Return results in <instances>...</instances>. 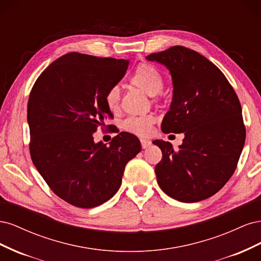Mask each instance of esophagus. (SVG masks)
Listing matches in <instances>:
<instances>
[{
	"label": "esophagus",
	"instance_id": "esophagus-1",
	"mask_svg": "<svg viewBox=\"0 0 261 261\" xmlns=\"http://www.w3.org/2000/svg\"><path fill=\"white\" fill-rule=\"evenodd\" d=\"M140 144H141V148H143V149H147L150 145H151V141L148 140V139L141 138V139H140Z\"/></svg>",
	"mask_w": 261,
	"mask_h": 261
}]
</instances>
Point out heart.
<instances>
[{
  "instance_id": "obj_1",
  "label": "heart",
  "mask_w": 261,
  "mask_h": 261,
  "mask_svg": "<svg viewBox=\"0 0 261 261\" xmlns=\"http://www.w3.org/2000/svg\"><path fill=\"white\" fill-rule=\"evenodd\" d=\"M130 83L148 96H156L163 88V80L155 68L148 64L139 65L130 78ZM106 103L111 111H115L120 101V88L113 86L106 93ZM154 120L151 115L128 117L123 123V128L137 136H147L151 132Z\"/></svg>"
}]
</instances>
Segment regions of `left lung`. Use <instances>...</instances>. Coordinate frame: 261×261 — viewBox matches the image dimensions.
I'll return each instance as SVG.
<instances>
[{
    "label": "left lung",
    "instance_id": "1",
    "mask_svg": "<svg viewBox=\"0 0 261 261\" xmlns=\"http://www.w3.org/2000/svg\"><path fill=\"white\" fill-rule=\"evenodd\" d=\"M170 70L173 99L163 117V133L184 134L174 150L169 141L155 165L162 191L181 202L207 199L231 178L245 144L242 107L221 70L201 54L181 45L148 55Z\"/></svg>",
    "mask_w": 261,
    "mask_h": 261
}]
</instances>
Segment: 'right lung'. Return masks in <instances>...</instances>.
Segmentation results:
<instances>
[{
	"label": "right lung",
	"instance_id": "right-lung-1",
	"mask_svg": "<svg viewBox=\"0 0 261 261\" xmlns=\"http://www.w3.org/2000/svg\"><path fill=\"white\" fill-rule=\"evenodd\" d=\"M127 66L126 60L70 52L46 67L31 89V160L53 193L75 207L93 208L112 198L125 165L141 150L139 139L126 132L109 146L93 140L98 126L113 117L106 93Z\"/></svg>",
	"mask_w": 261,
	"mask_h": 261
}]
</instances>
